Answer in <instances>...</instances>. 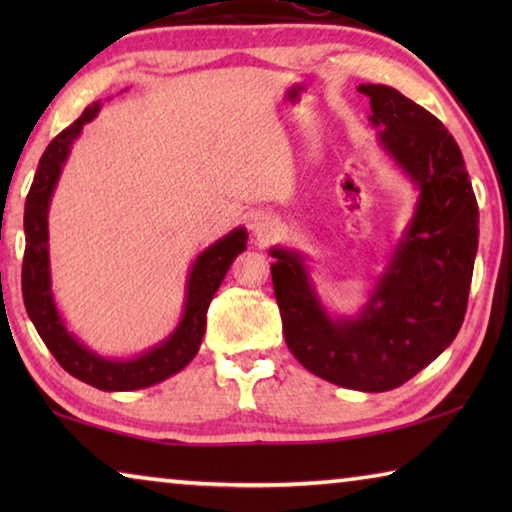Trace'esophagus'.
Segmentation results:
<instances>
[{"label":"esophagus","mask_w":512,"mask_h":512,"mask_svg":"<svg viewBox=\"0 0 512 512\" xmlns=\"http://www.w3.org/2000/svg\"><path fill=\"white\" fill-rule=\"evenodd\" d=\"M277 232V223L275 219H271L268 214H259L255 216L253 221V235L259 239V241H268Z\"/></svg>","instance_id":"34e87169"}]
</instances>
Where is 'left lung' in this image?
Listing matches in <instances>:
<instances>
[{"label":"left lung","instance_id":"obj_1","mask_svg":"<svg viewBox=\"0 0 512 512\" xmlns=\"http://www.w3.org/2000/svg\"><path fill=\"white\" fill-rule=\"evenodd\" d=\"M357 90L370 99L379 146L418 189L411 221L357 316L329 314L298 250L271 248V273L293 357L336 386L384 393L456 339L479 248V207L461 149L431 112L388 85Z\"/></svg>","mask_w":512,"mask_h":512}]
</instances>
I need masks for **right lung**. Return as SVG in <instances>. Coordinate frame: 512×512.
I'll use <instances>...</instances> for the list:
<instances>
[{
	"label": "right lung",
	"instance_id": "1",
	"mask_svg": "<svg viewBox=\"0 0 512 512\" xmlns=\"http://www.w3.org/2000/svg\"><path fill=\"white\" fill-rule=\"evenodd\" d=\"M99 110V101L85 108L74 124H69L63 133H58L51 140L38 162L36 178H33L27 205H24L27 248H24L22 262V296L40 339L45 341L49 352L69 375L99 388V391H140V388L160 384V381L176 375L196 357L205 334L207 307H210L214 293L221 287L235 257L246 250L248 232L246 228H235L196 257L187 275L183 318L167 339L137 354V357L126 359L101 357L88 345H83L67 329L56 307L54 293H51L49 203L67 155L72 153V144L81 137L83 126L99 115Z\"/></svg>",
	"mask_w": 512,
	"mask_h": 512
}]
</instances>
